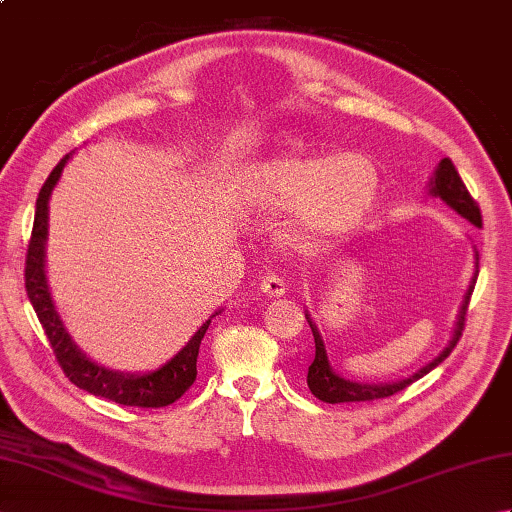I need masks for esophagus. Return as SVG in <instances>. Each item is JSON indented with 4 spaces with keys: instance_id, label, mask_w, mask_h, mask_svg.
<instances>
[{
    "instance_id": "obj_1",
    "label": "esophagus",
    "mask_w": 512,
    "mask_h": 512,
    "mask_svg": "<svg viewBox=\"0 0 512 512\" xmlns=\"http://www.w3.org/2000/svg\"><path fill=\"white\" fill-rule=\"evenodd\" d=\"M259 288H262L264 295L270 297V299H277V297H281V295H284V292H286L284 279H281L279 275H268V277H264L262 284H259Z\"/></svg>"
}]
</instances>
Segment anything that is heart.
<instances>
[{
  "label": "heart",
  "mask_w": 512,
  "mask_h": 512,
  "mask_svg": "<svg viewBox=\"0 0 512 512\" xmlns=\"http://www.w3.org/2000/svg\"><path fill=\"white\" fill-rule=\"evenodd\" d=\"M239 189L259 213H290L284 228L290 242L321 244L367 220L378 198V171L354 151L281 154L246 169Z\"/></svg>",
  "instance_id": "obj_1"
}]
</instances>
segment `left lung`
<instances>
[{
    "label": "left lung",
    "mask_w": 512,
    "mask_h": 512,
    "mask_svg": "<svg viewBox=\"0 0 512 512\" xmlns=\"http://www.w3.org/2000/svg\"><path fill=\"white\" fill-rule=\"evenodd\" d=\"M429 191L431 195H436V198L447 202L453 211H458L464 220H469L475 226H482V213H480V206L471 198L469 189L464 187V182L460 178L458 169L453 167V162L449 158H442L440 165L433 173L431 184H429ZM477 253H475V273H473V281L469 290H466L464 301H462V308L458 314V323H455V332L451 336L449 345L444 347V350L433 358L429 365L420 367L416 374H411L409 378H402L396 380V383H380V385H369V383H354V380H345L343 376H339L330 367L328 361V352H325V345L321 334L317 330V325L310 319V314L306 312V319L312 328V336H314V347H317V352H314V361L308 367V387L314 396L323 402H330V405H336V402H365V400H376V398H387V396H394L398 391H402L405 387H409L411 383H416L418 378L427 376L433 367H438L444 358H447L453 347L458 345L462 330H464V319H466V310H469V301L473 295V288H475V281H477V273H480V266H477Z\"/></svg>",
    "instance_id": "8db88e82"
}]
</instances>
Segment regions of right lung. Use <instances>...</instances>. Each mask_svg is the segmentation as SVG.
I'll return each instance as SVG.
<instances>
[{
    "label": "right lung",
    "mask_w": 512,
    "mask_h": 512,
    "mask_svg": "<svg viewBox=\"0 0 512 512\" xmlns=\"http://www.w3.org/2000/svg\"><path fill=\"white\" fill-rule=\"evenodd\" d=\"M70 160V154L61 158L57 167L52 169L48 180L43 182L37 198L35 209V224H32V235L28 244L26 255V292L28 299L35 308L39 323L43 332H46L48 341L52 345V352L57 356V361L63 369V374L70 378L79 389H85L88 394L101 396L107 400H114L118 405L127 407H143V409H158L167 407L171 402H176L184 391H187L195 376H198V352L200 343L204 339L206 330H209V321L200 325V330L191 336V341L182 347V350L167 361L162 367L154 369L147 374H123L107 369L99 363L90 361L85 356L79 345L72 341V336L65 330V325L59 317L57 308L48 288L46 279V239H48V202L54 184L59 182L61 171L65 162Z\"/></svg>",
    "instance_id": "add662e5"
}]
</instances>
